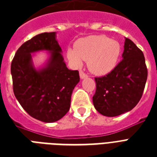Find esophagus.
<instances>
[{
  "mask_svg": "<svg viewBox=\"0 0 157 157\" xmlns=\"http://www.w3.org/2000/svg\"><path fill=\"white\" fill-rule=\"evenodd\" d=\"M80 77H81V79H85V78H87L88 77V76L86 75L84 71H80Z\"/></svg>",
  "mask_w": 157,
  "mask_h": 157,
  "instance_id": "obj_1",
  "label": "esophagus"
}]
</instances>
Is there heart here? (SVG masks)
I'll list each match as a JSON object with an SVG mask.
<instances>
[{
  "mask_svg": "<svg viewBox=\"0 0 157 157\" xmlns=\"http://www.w3.org/2000/svg\"><path fill=\"white\" fill-rule=\"evenodd\" d=\"M67 58L75 66L87 61L88 67L95 75H106L117 67L121 54V46L106 36L81 38L75 44V50H67Z\"/></svg>",
  "mask_w": 157,
  "mask_h": 157,
  "instance_id": "heart-1",
  "label": "heart"
}]
</instances>
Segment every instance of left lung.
<instances>
[{
	"label": "left lung",
	"instance_id": "left-lung-1",
	"mask_svg": "<svg viewBox=\"0 0 157 157\" xmlns=\"http://www.w3.org/2000/svg\"><path fill=\"white\" fill-rule=\"evenodd\" d=\"M122 60L110 73L96 77L93 96L95 109L105 117L131 111L140 100L147 78L144 53L125 38Z\"/></svg>",
	"mask_w": 157,
	"mask_h": 157
}]
</instances>
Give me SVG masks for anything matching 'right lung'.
<instances>
[{
    "mask_svg": "<svg viewBox=\"0 0 157 157\" xmlns=\"http://www.w3.org/2000/svg\"><path fill=\"white\" fill-rule=\"evenodd\" d=\"M40 51H47L49 56L42 66L36 68L33 54ZM10 70L13 94L31 117L52 123L68 112L80 76L77 70L67 67L55 32L40 33L23 43L13 57Z\"/></svg>",
    "mask_w": 157,
    "mask_h": 157,
    "instance_id": "obj_1",
    "label": "right lung"
}]
</instances>
